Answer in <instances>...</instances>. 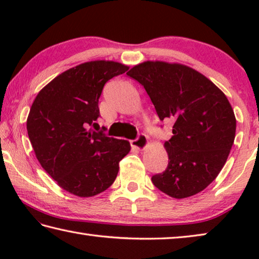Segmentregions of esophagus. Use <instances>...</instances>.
Wrapping results in <instances>:
<instances>
[{"instance_id":"34e87169","label":"esophagus","mask_w":259,"mask_h":259,"mask_svg":"<svg viewBox=\"0 0 259 259\" xmlns=\"http://www.w3.org/2000/svg\"><path fill=\"white\" fill-rule=\"evenodd\" d=\"M130 144H131V146L138 148V150H145L147 144H148V137L146 135L140 134L137 138L131 140Z\"/></svg>"}]
</instances>
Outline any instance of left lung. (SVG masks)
I'll return each instance as SVG.
<instances>
[{
  "label": "left lung",
  "mask_w": 259,
  "mask_h": 259,
  "mask_svg": "<svg viewBox=\"0 0 259 259\" xmlns=\"http://www.w3.org/2000/svg\"><path fill=\"white\" fill-rule=\"evenodd\" d=\"M145 88L160 120H171L164 143L168 166L152 182L175 199L198 194L218 176L235 138L229 99L213 83L182 64L144 61L126 73Z\"/></svg>",
  "instance_id": "1"
}]
</instances>
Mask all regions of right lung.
Wrapping results in <instances>:
<instances>
[{
	"label": "right lung",
	"mask_w": 259,
	"mask_h": 259,
	"mask_svg": "<svg viewBox=\"0 0 259 259\" xmlns=\"http://www.w3.org/2000/svg\"><path fill=\"white\" fill-rule=\"evenodd\" d=\"M128 69L116 61H88L59 74L34 99L30 144L42 168L71 194L89 198L107 190L130 151L128 140L93 130L105 83Z\"/></svg>",
	"instance_id": "1"
}]
</instances>
